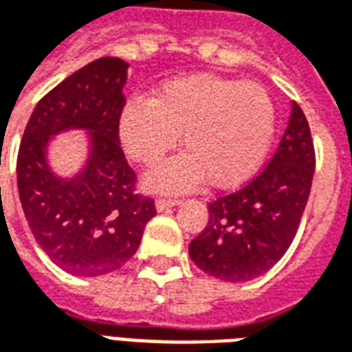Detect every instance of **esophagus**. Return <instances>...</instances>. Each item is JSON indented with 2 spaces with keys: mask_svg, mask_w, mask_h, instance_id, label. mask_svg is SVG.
<instances>
[{
  "mask_svg": "<svg viewBox=\"0 0 352 352\" xmlns=\"http://www.w3.org/2000/svg\"><path fill=\"white\" fill-rule=\"evenodd\" d=\"M179 204H181L179 199L158 198V199H156V209H158V211H168V209H171V207L179 206Z\"/></svg>",
  "mask_w": 352,
  "mask_h": 352,
  "instance_id": "34e87169",
  "label": "esophagus"
}]
</instances>
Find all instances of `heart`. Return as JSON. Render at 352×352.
Listing matches in <instances>:
<instances>
[{"mask_svg": "<svg viewBox=\"0 0 352 352\" xmlns=\"http://www.w3.org/2000/svg\"><path fill=\"white\" fill-rule=\"evenodd\" d=\"M277 111L251 80L188 75L164 82L153 98H131L118 115V138L133 160L153 166L179 143L186 153L146 175L154 190L181 192L204 181L232 188L256 173L272 146Z\"/></svg>", "mask_w": 352, "mask_h": 352, "instance_id": "heart-1", "label": "heart"}]
</instances>
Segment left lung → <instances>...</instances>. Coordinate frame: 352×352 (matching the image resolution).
Returning a JSON list of instances; mask_svg holds the SVG:
<instances>
[{
	"label": "left lung",
	"mask_w": 352,
	"mask_h": 352,
	"mask_svg": "<svg viewBox=\"0 0 352 352\" xmlns=\"http://www.w3.org/2000/svg\"><path fill=\"white\" fill-rule=\"evenodd\" d=\"M315 173L309 124L292 103L288 126L262 173L243 188L207 204L209 221L188 245L199 270L228 283L272 270L294 239Z\"/></svg>",
	"instance_id": "1"
}]
</instances>
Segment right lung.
<instances>
[{"mask_svg":"<svg viewBox=\"0 0 352 352\" xmlns=\"http://www.w3.org/2000/svg\"><path fill=\"white\" fill-rule=\"evenodd\" d=\"M128 67L120 58L94 60L50 90L28 120L16 158L20 204L35 241L64 272L98 277L135 254L154 199L135 192V171L118 139ZM69 129L89 133V158L77 176L58 177L46 153Z\"/></svg>","mask_w":352,"mask_h":352,"instance_id":"right-lung-1","label":"right lung"}]
</instances>
